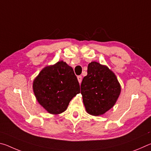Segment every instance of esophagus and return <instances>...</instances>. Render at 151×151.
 Here are the masks:
<instances>
[{
  "instance_id": "esophagus-1",
  "label": "esophagus",
  "mask_w": 151,
  "mask_h": 151,
  "mask_svg": "<svg viewBox=\"0 0 151 151\" xmlns=\"http://www.w3.org/2000/svg\"><path fill=\"white\" fill-rule=\"evenodd\" d=\"M77 78H78V83L81 84V82H82V76H77Z\"/></svg>"
}]
</instances>
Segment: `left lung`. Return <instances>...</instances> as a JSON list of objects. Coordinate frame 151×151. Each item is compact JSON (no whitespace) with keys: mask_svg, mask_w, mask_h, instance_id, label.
Returning <instances> with one entry per match:
<instances>
[{"mask_svg":"<svg viewBox=\"0 0 151 151\" xmlns=\"http://www.w3.org/2000/svg\"><path fill=\"white\" fill-rule=\"evenodd\" d=\"M83 103L88 114L99 116L113 107L121 91L116 75L105 65L91 62L81 85Z\"/></svg>","mask_w":151,"mask_h":151,"instance_id":"8db88e82","label":"left lung"}]
</instances>
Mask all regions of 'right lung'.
Masks as SVG:
<instances>
[{
	"mask_svg": "<svg viewBox=\"0 0 151 151\" xmlns=\"http://www.w3.org/2000/svg\"><path fill=\"white\" fill-rule=\"evenodd\" d=\"M32 88L39 103L52 114L65 111L73 97L80 93L73 68L63 60L43 68L33 81Z\"/></svg>",
	"mask_w": 151,
	"mask_h": 151,
	"instance_id": "1",
	"label": "right lung"
}]
</instances>
